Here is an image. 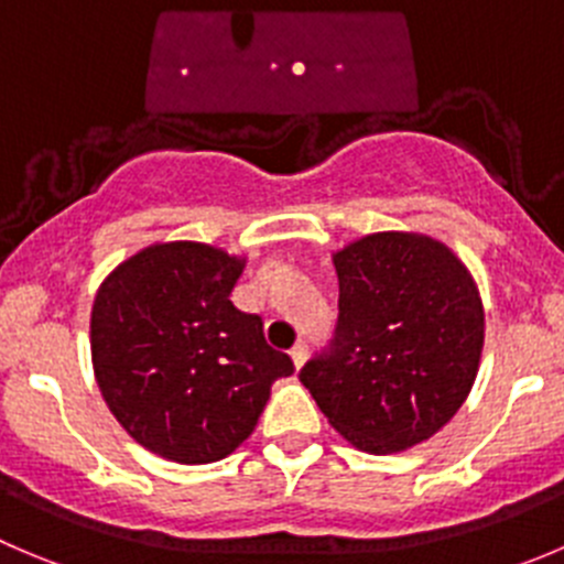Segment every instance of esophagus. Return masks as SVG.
<instances>
[{
    "mask_svg": "<svg viewBox=\"0 0 564 564\" xmlns=\"http://www.w3.org/2000/svg\"><path fill=\"white\" fill-rule=\"evenodd\" d=\"M291 359H293V366H296V368H302L304 362H307V343H304V340H299L296 346L291 348Z\"/></svg>",
    "mask_w": 564,
    "mask_h": 564,
    "instance_id": "1",
    "label": "esophagus"
}]
</instances>
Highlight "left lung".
<instances>
[{
    "label": "left lung",
    "mask_w": 564,
    "mask_h": 564,
    "mask_svg": "<svg viewBox=\"0 0 564 564\" xmlns=\"http://www.w3.org/2000/svg\"><path fill=\"white\" fill-rule=\"evenodd\" d=\"M340 318L299 379L335 432L368 454L417 446L468 399L485 307L468 265L421 232H373L332 254Z\"/></svg>",
    "instance_id": "1"
}]
</instances>
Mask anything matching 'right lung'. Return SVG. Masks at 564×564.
Here are the masks:
<instances>
[{
	"label": "right lung",
	"mask_w": 564,
	"mask_h": 564,
	"mask_svg": "<svg viewBox=\"0 0 564 564\" xmlns=\"http://www.w3.org/2000/svg\"><path fill=\"white\" fill-rule=\"evenodd\" d=\"M246 257L196 240L152 243L107 273L90 310V362L116 421L180 465L224 459L254 432L288 354L232 302Z\"/></svg>",
	"instance_id": "add662e5"
}]
</instances>
